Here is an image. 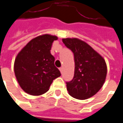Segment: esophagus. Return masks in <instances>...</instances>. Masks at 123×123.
<instances>
[{"mask_svg":"<svg viewBox=\"0 0 123 123\" xmlns=\"http://www.w3.org/2000/svg\"><path fill=\"white\" fill-rule=\"evenodd\" d=\"M59 70H60L61 73H62V71H63V68H59Z\"/></svg>","mask_w":123,"mask_h":123,"instance_id":"1","label":"esophagus"}]
</instances>
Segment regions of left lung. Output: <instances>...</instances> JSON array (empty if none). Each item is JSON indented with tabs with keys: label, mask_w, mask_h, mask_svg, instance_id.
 Here are the masks:
<instances>
[{
	"label": "left lung",
	"mask_w": 123,
	"mask_h": 123,
	"mask_svg": "<svg viewBox=\"0 0 123 123\" xmlns=\"http://www.w3.org/2000/svg\"><path fill=\"white\" fill-rule=\"evenodd\" d=\"M65 45L74 54L73 79L66 83L72 97L86 100L95 95L103 87L107 75L105 59L85 41L76 37L62 38Z\"/></svg>",
	"instance_id": "obj_1"
}]
</instances>
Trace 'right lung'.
<instances>
[{"label": "right lung", "instance_id": "right-lung-1", "mask_svg": "<svg viewBox=\"0 0 123 123\" xmlns=\"http://www.w3.org/2000/svg\"><path fill=\"white\" fill-rule=\"evenodd\" d=\"M58 37L43 34L29 41L18 53L14 73L20 87L28 94L40 95L46 92L53 80L61 75L55 66L50 50Z\"/></svg>", "mask_w": 123, "mask_h": 123}]
</instances>
